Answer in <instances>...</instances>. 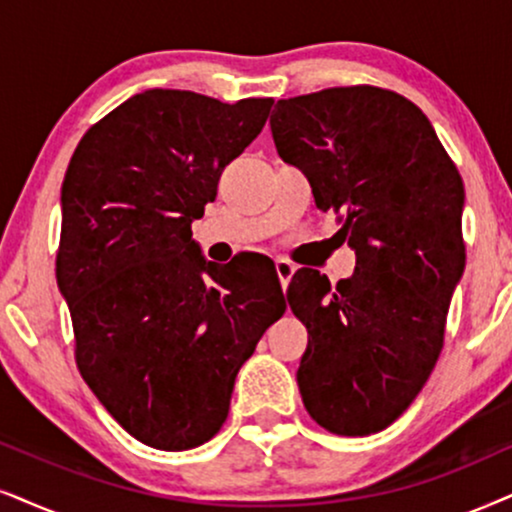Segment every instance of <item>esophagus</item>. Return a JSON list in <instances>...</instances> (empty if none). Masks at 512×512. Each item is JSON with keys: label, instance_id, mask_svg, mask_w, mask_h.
Returning <instances> with one entry per match:
<instances>
[{"label": "esophagus", "instance_id": "esophagus-1", "mask_svg": "<svg viewBox=\"0 0 512 512\" xmlns=\"http://www.w3.org/2000/svg\"><path fill=\"white\" fill-rule=\"evenodd\" d=\"M274 267H276V274H278V281H281V286L288 288L290 278H293V274H295V264L288 262V260H283V257H278Z\"/></svg>", "mask_w": 512, "mask_h": 512}]
</instances>
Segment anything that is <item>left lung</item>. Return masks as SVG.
Wrapping results in <instances>:
<instances>
[{
    "label": "left lung",
    "mask_w": 512,
    "mask_h": 512,
    "mask_svg": "<svg viewBox=\"0 0 512 512\" xmlns=\"http://www.w3.org/2000/svg\"><path fill=\"white\" fill-rule=\"evenodd\" d=\"M283 163L307 174L357 269L331 286L297 269L288 304L307 326L297 368L304 409L323 430H385L428 383L465 269L463 179L416 103L371 84L276 103Z\"/></svg>",
    "instance_id": "left-lung-1"
}]
</instances>
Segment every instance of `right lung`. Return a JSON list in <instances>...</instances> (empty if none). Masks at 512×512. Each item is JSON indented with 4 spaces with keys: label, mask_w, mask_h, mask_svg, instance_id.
<instances>
[{
    "label": "right lung",
    "mask_w": 512,
    "mask_h": 512,
    "mask_svg": "<svg viewBox=\"0 0 512 512\" xmlns=\"http://www.w3.org/2000/svg\"><path fill=\"white\" fill-rule=\"evenodd\" d=\"M274 99L148 89L84 132L61 189L56 281L89 390L160 451L210 442L241 366L286 312L274 262L219 267L191 222Z\"/></svg>",
    "instance_id": "add662e5"
}]
</instances>
